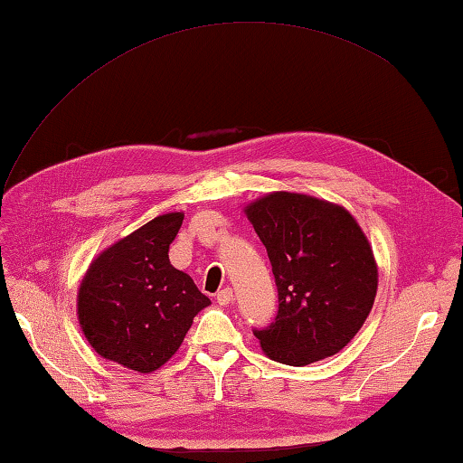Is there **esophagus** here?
I'll return each mask as SVG.
<instances>
[{
    "instance_id": "1",
    "label": "esophagus",
    "mask_w": 463,
    "mask_h": 463,
    "mask_svg": "<svg viewBox=\"0 0 463 463\" xmlns=\"http://www.w3.org/2000/svg\"><path fill=\"white\" fill-rule=\"evenodd\" d=\"M216 302L219 304H231L232 302V290L231 288H222V290H219L216 292Z\"/></svg>"
}]
</instances>
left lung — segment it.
I'll return each instance as SVG.
<instances>
[{
  "label": "left lung",
  "instance_id": "obj_1",
  "mask_svg": "<svg viewBox=\"0 0 463 463\" xmlns=\"http://www.w3.org/2000/svg\"><path fill=\"white\" fill-rule=\"evenodd\" d=\"M244 213L279 288L277 318L254 330L264 354L288 366L334 356L376 298L378 267L366 234L344 206L300 193H270Z\"/></svg>",
  "mask_w": 463,
  "mask_h": 463
}]
</instances>
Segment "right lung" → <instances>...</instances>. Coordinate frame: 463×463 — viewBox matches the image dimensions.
Returning a JSON list of instances; mask_svg holds the SVG:
<instances>
[{"label":"right lung","mask_w":463,"mask_h":463,"mask_svg":"<svg viewBox=\"0 0 463 463\" xmlns=\"http://www.w3.org/2000/svg\"><path fill=\"white\" fill-rule=\"evenodd\" d=\"M183 216H156L105 249L87 269L77 317L87 342L105 360L155 372L179 350L193 318L211 304L189 274L169 260Z\"/></svg>","instance_id":"1"}]
</instances>
